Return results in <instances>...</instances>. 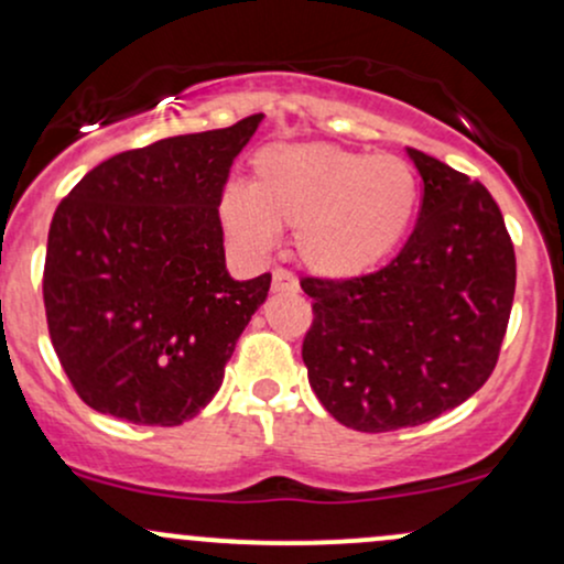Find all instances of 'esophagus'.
Listing matches in <instances>:
<instances>
[{
    "label": "esophagus",
    "mask_w": 564,
    "mask_h": 564,
    "mask_svg": "<svg viewBox=\"0 0 564 564\" xmlns=\"http://www.w3.org/2000/svg\"><path fill=\"white\" fill-rule=\"evenodd\" d=\"M272 292H286V294H294L300 292V281L292 275L289 270H272Z\"/></svg>",
    "instance_id": "34e87169"
}]
</instances>
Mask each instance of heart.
Masks as SVG:
<instances>
[{
	"label": "heart",
	"mask_w": 564,
	"mask_h": 564,
	"mask_svg": "<svg viewBox=\"0 0 564 564\" xmlns=\"http://www.w3.org/2000/svg\"><path fill=\"white\" fill-rule=\"evenodd\" d=\"M417 206L420 182L406 160L289 144L253 158L251 187L221 189L219 219L249 257H268L278 230H294L296 257L313 275L352 281L399 251Z\"/></svg>",
	"instance_id": "heart-1"
}]
</instances>
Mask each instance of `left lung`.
I'll return each instance as SVG.
<instances>
[{
  "label": "left lung",
  "mask_w": 564,
  "mask_h": 564,
  "mask_svg": "<svg viewBox=\"0 0 564 564\" xmlns=\"http://www.w3.org/2000/svg\"><path fill=\"white\" fill-rule=\"evenodd\" d=\"M423 208L399 257L352 281L305 278L307 380L334 420L382 433L429 423L492 375L509 326L517 259L492 195L406 150Z\"/></svg>",
  "instance_id": "left-lung-1"
}]
</instances>
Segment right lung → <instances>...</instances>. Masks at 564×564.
I'll return each mask as SVG.
<instances>
[{
    "label": "right lung",
    "mask_w": 564,
    "mask_h": 564,
    "mask_svg": "<svg viewBox=\"0 0 564 564\" xmlns=\"http://www.w3.org/2000/svg\"><path fill=\"white\" fill-rule=\"evenodd\" d=\"M264 115L160 139L85 173L55 208L45 294L53 348L96 412L182 425L225 380L270 275L235 281L219 195Z\"/></svg>",
    "instance_id": "right-lung-1"
}]
</instances>
